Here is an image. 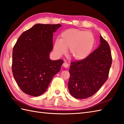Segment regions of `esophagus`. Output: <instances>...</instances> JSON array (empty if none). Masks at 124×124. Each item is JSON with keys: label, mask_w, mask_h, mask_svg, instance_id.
<instances>
[{"label": "esophagus", "mask_w": 124, "mask_h": 124, "mask_svg": "<svg viewBox=\"0 0 124 124\" xmlns=\"http://www.w3.org/2000/svg\"><path fill=\"white\" fill-rule=\"evenodd\" d=\"M63 66L64 68H68L69 67V64L66 62H65L63 63Z\"/></svg>", "instance_id": "esophagus-1"}]
</instances>
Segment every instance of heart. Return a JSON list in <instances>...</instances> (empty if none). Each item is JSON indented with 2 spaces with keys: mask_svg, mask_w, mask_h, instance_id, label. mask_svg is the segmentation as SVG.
Listing matches in <instances>:
<instances>
[{
  "mask_svg": "<svg viewBox=\"0 0 124 124\" xmlns=\"http://www.w3.org/2000/svg\"><path fill=\"white\" fill-rule=\"evenodd\" d=\"M95 45V38L90 31L71 28L65 30L56 40L54 50L57 55L62 56L69 48V55L75 61H82L88 57Z\"/></svg>",
  "mask_w": 124,
  "mask_h": 124,
  "instance_id": "obj_1",
  "label": "heart"
}]
</instances>
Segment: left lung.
<instances>
[{
  "label": "left lung",
  "mask_w": 124,
  "mask_h": 124,
  "mask_svg": "<svg viewBox=\"0 0 124 124\" xmlns=\"http://www.w3.org/2000/svg\"><path fill=\"white\" fill-rule=\"evenodd\" d=\"M101 44L85 59L71 63L68 89L77 99L93 96L105 83L112 64L110 47L101 35Z\"/></svg>",
  "instance_id": "obj_1"
}]
</instances>
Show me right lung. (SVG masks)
<instances>
[{"label":"right lung","mask_w":124,"mask_h":124,"mask_svg":"<svg viewBox=\"0 0 124 124\" xmlns=\"http://www.w3.org/2000/svg\"><path fill=\"white\" fill-rule=\"evenodd\" d=\"M61 24H36L24 31L14 45L12 70L24 93L36 97L45 93L53 77L60 71L62 60L53 61L49 54L53 33Z\"/></svg>","instance_id":"obj_1"}]
</instances>
